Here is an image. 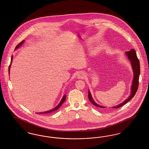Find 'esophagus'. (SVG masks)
Masks as SVG:
<instances>
[{"instance_id":"1","label":"esophagus","mask_w":149,"mask_h":149,"mask_svg":"<svg viewBox=\"0 0 149 149\" xmlns=\"http://www.w3.org/2000/svg\"><path fill=\"white\" fill-rule=\"evenodd\" d=\"M85 77V74L83 72H79L77 74V77L78 79H83Z\"/></svg>"}]
</instances>
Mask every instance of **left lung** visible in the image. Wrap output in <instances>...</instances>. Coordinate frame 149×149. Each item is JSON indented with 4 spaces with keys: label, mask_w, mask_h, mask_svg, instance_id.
Here are the masks:
<instances>
[{
    "label": "left lung",
    "mask_w": 149,
    "mask_h": 149,
    "mask_svg": "<svg viewBox=\"0 0 149 149\" xmlns=\"http://www.w3.org/2000/svg\"><path fill=\"white\" fill-rule=\"evenodd\" d=\"M125 53L127 55L129 59L131 62V65L133 70V72H134V78L132 82V84L131 88V94L123 102H122L121 104H119L116 107H113L114 109H117V108L121 107L122 106L125 105V104H126L129 100H130L135 95L139 86V76L140 74V61H139V60L137 58L136 53L134 49H132L130 51L126 52ZM88 98L89 99L90 101L96 107H100V108L106 107L97 104L94 101L89 91H88Z\"/></svg>",
    "instance_id": "left-lung-1"
}]
</instances>
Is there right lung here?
<instances>
[{"mask_svg": "<svg viewBox=\"0 0 149 149\" xmlns=\"http://www.w3.org/2000/svg\"><path fill=\"white\" fill-rule=\"evenodd\" d=\"M24 40H23L22 42H20L19 44H18V45H17V47H15V49H18V48H19L23 43H24ZM12 60H13V56H12V58H11V62H10V65L9 66V72H10V66H11V64H12ZM66 95H65L63 96V98H62V99H61V100L60 101V102L59 104H58V105L57 106V107H55V108H54L53 109H52V110H49V111H45V112H43V113H52V112H53V111H55V110H58L59 108L60 107H61V105L63 104V102H64V101H65V99H66Z\"/></svg>", "mask_w": 149, "mask_h": 149, "instance_id": "1", "label": "right lung"}]
</instances>
